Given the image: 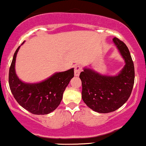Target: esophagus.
Segmentation results:
<instances>
[{
    "label": "esophagus",
    "instance_id": "1",
    "mask_svg": "<svg viewBox=\"0 0 146 146\" xmlns=\"http://www.w3.org/2000/svg\"><path fill=\"white\" fill-rule=\"evenodd\" d=\"M82 70V67L80 65H76L74 66V72H75V76H79L80 73Z\"/></svg>",
    "mask_w": 146,
    "mask_h": 146
}]
</instances>
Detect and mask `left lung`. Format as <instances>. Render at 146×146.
Returning a JSON list of instances; mask_svg holds the SVG:
<instances>
[{
  "instance_id": "1",
  "label": "left lung",
  "mask_w": 146,
  "mask_h": 146,
  "mask_svg": "<svg viewBox=\"0 0 146 146\" xmlns=\"http://www.w3.org/2000/svg\"><path fill=\"white\" fill-rule=\"evenodd\" d=\"M113 41L125 62L121 73L116 76H107L84 68L80 75L83 101L98 113H110L123 106L130 96L134 86V66L129 49L118 38H113Z\"/></svg>"
}]
</instances>
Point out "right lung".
Segmentation results:
<instances>
[{"instance_id": "add662e5", "label": "right lung", "mask_w": 146, "mask_h": 146, "mask_svg": "<svg viewBox=\"0 0 146 146\" xmlns=\"http://www.w3.org/2000/svg\"><path fill=\"white\" fill-rule=\"evenodd\" d=\"M19 48L20 46L14 52L9 70L10 90L17 102L30 113L36 115L48 114L53 111L60 104L66 87L74 76V70L71 68L55 73L40 83H24L19 79L14 68Z\"/></svg>"}]
</instances>
